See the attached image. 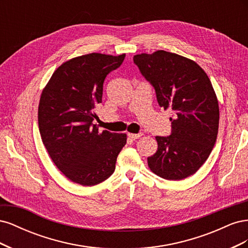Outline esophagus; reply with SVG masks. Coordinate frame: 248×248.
<instances>
[{"instance_id": "obj_1", "label": "esophagus", "mask_w": 248, "mask_h": 248, "mask_svg": "<svg viewBox=\"0 0 248 248\" xmlns=\"http://www.w3.org/2000/svg\"><path fill=\"white\" fill-rule=\"evenodd\" d=\"M142 136V133H128V137L131 140H138L139 138H140Z\"/></svg>"}]
</instances>
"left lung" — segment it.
<instances>
[{
	"label": "left lung",
	"mask_w": 248,
	"mask_h": 248,
	"mask_svg": "<svg viewBox=\"0 0 248 248\" xmlns=\"http://www.w3.org/2000/svg\"><path fill=\"white\" fill-rule=\"evenodd\" d=\"M133 62L154 88L159 107L175 112L170 136L156 137L158 149L148 157L150 170L167 180L193 175L218 133L219 108L211 81L192 60L169 51L137 55Z\"/></svg>",
	"instance_id": "1"
}]
</instances>
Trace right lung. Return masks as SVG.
Wrapping results in <instances>:
<instances>
[{
    "label": "right lung",
    "mask_w": 248,
    "mask_h": 248,
    "mask_svg": "<svg viewBox=\"0 0 248 248\" xmlns=\"http://www.w3.org/2000/svg\"><path fill=\"white\" fill-rule=\"evenodd\" d=\"M125 54H89L63 63L42 91L38 108L40 136L51 160L72 182L93 186L116 169L125 133L98 131L95 108L102 101L108 74Z\"/></svg>",
    "instance_id": "add662e5"
}]
</instances>
